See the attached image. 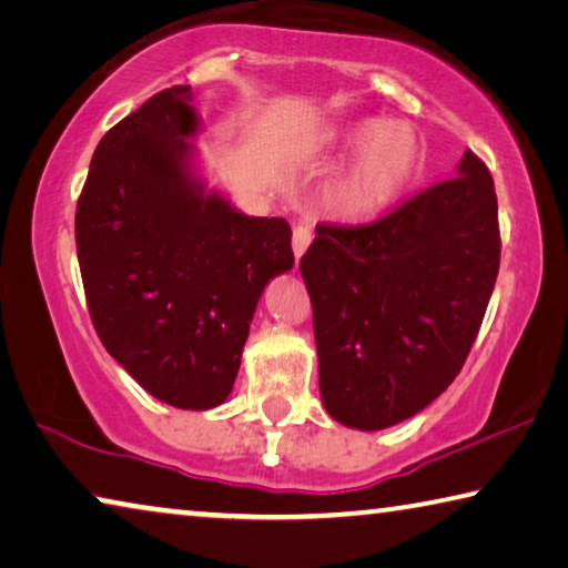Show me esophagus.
Wrapping results in <instances>:
<instances>
[{
	"instance_id": "34e87169",
	"label": "esophagus",
	"mask_w": 568,
	"mask_h": 568,
	"mask_svg": "<svg viewBox=\"0 0 568 568\" xmlns=\"http://www.w3.org/2000/svg\"><path fill=\"white\" fill-rule=\"evenodd\" d=\"M313 242V230L308 224H298V227L293 230V252H295V260H301L305 255V250Z\"/></svg>"
}]
</instances>
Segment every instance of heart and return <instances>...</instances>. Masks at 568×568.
I'll return each instance as SVG.
<instances>
[{
    "mask_svg": "<svg viewBox=\"0 0 568 568\" xmlns=\"http://www.w3.org/2000/svg\"><path fill=\"white\" fill-rule=\"evenodd\" d=\"M346 149H362L336 186V202L348 217H368L412 182L422 164L417 133L404 123L362 121L344 131Z\"/></svg>",
    "mask_w": 568,
    "mask_h": 568,
    "instance_id": "1",
    "label": "heart"
}]
</instances>
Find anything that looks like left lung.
I'll use <instances>...</instances> for the list:
<instances>
[{"mask_svg":"<svg viewBox=\"0 0 568 568\" xmlns=\"http://www.w3.org/2000/svg\"><path fill=\"white\" fill-rule=\"evenodd\" d=\"M498 267V200L470 149L457 176L382 220L318 224L301 275L331 417L374 432L435 402L470 354Z\"/></svg>","mask_w":568,"mask_h":568,"instance_id":"8db88e82","label":"left lung"}]
</instances>
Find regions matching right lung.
I'll return each mask as SVG.
<instances>
[{
	"label": "right lung",
	"instance_id": "1",
	"mask_svg": "<svg viewBox=\"0 0 568 568\" xmlns=\"http://www.w3.org/2000/svg\"><path fill=\"white\" fill-rule=\"evenodd\" d=\"M196 133L189 85L115 123L90 161L75 245L108 354L151 397L202 412L230 397L260 295L293 267V232L206 192Z\"/></svg>",
	"mask_w": 568,
	"mask_h": 568
}]
</instances>
